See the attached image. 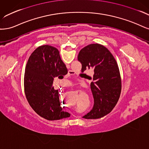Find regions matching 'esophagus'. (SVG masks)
<instances>
[{
    "mask_svg": "<svg viewBox=\"0 0 149 149\" xmlns=\"http://www.w3.org/2000/svg\"><path fill=\"white\" fill-rule=\"evenodd\" d=\"M74 72L73 71H72V70H69V72H68V75H74Z\"/></svg>",
    "mask_w": 149,
    "mask_h": 149,
    "instance_id": "obj_1",
    "label": "esophagus"
}]
</instances>
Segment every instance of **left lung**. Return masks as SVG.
<instances>
[{
  "mask_svg": "<svg viewBox=\"0 0 149 149\" xmlns=\"http://www.w3.org/2000/svg\"><path fill=\"white\" fill-rule=\"evenodd\" d=\"M78 61L81 64V72L90 68L94 70L90 84L93 107L83 118H102L112 111L121 94V79L116 61L107 47L100 44L84 47L79 52Z\"/></svg>",
  "mask_w": 149,
  "mask_h": 149,
  "instance_id": "obj_1",
  "label": "left lung"
}]
</instances>
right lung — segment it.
I'll return each mask as SVG.
<instances>
[{"label": "right lung", "instance_id": "obj_1", "mask_svg": "<svg viewBox=\"0 0 149 149\" xmlns=\"http://www.w3.org/2000/svg\"><path fill=\"white\" fill-rule=\"evenodd\" d=\"M68 72L54 47L41 46L30 56L24 76V89L31 107L41 117L49 121L70 117L61 107L58 90L52 87L54 79L63 78Z\"/></svg>", "mask_w": 149, "mask_h": 149}]
</instances>
